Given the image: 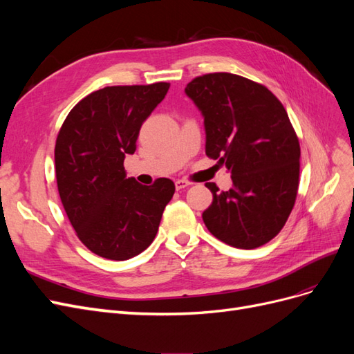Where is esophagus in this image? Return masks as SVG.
Here are the masks:
<instances>
[{
  "label": "esophagus",
  "mask_w": 354,
  "mask_h": 354,
  "mask_svg": "<svg viewBox=\"0 0 354 354\" xmlns=\"http://www.w3.org/2000/svg\"><path fill=\"white\" fill-rule=\"evenodd\" d=\"M192 183L187 180H176V189L180 190V189H185V187H189Z\"/></svg>",
  "instance_id": "34e87169"
}]
</instances>
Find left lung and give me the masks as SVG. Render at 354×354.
Masks as SVG:
<instances>
[{
  "label": "left lung",
  "instance_id": "left-lung-1",
  "mask_svg": "<svg viewBox=\"0 0 354 354\" xmlns=\"http://www.w3.org/2000/svg\"><path fill=\"white\" fill-rule=\"evenodd\" d=\"M185 91L203 116L207 156L233 181L227 192L205 183L212 203L203 223L234 248H259L282 230L298 190L299 143L283 104L264 85L227 72L202 75Z\"/></svg>",
  "mask_w": 354,
  "mask_h": 354
}]
</instances>
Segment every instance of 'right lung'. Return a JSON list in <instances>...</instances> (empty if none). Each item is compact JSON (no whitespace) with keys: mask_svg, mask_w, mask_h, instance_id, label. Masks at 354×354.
<instances>
[{"mask_svg":"<svg viewBox=\"0 0 354 354\" xmlns=\"http://www.w3.org/2000/svg\"><path fill=\"white\" fill-rule=\"evenodd\" d=\"M168 82L115 85L73 106L55 147L59 195L80 241L103 259L122 261L156 236L176 186L127 178L125 155L136 152L142 124L164 100Z\"/></svg>","mask_w":354,"mask_h":354,"instance_id":"obj_1","label":"right lung"}]
</instances>
